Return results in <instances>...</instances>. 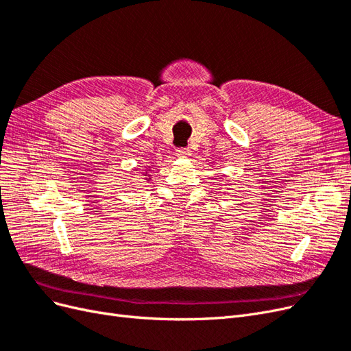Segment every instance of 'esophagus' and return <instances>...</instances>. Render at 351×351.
I'll return each mask as SVG.
<instances>
[{
	"mask_svg": "<svg viewBox=\"0 0 351 351\" xmlns=\"http://www.w3.org/2000/svg\"><path fill=\"white\" fill-rule=\"evenodd\" d=\"M176 155L178 158H189L190 155H192V151L187 149V147H182V149H177L176 151Z\"/></svg>",
	"mask_w": 351,
	"mask_h": 351,
	"instance_id": "1",
	"label": "esophagus"
}]
</instances>
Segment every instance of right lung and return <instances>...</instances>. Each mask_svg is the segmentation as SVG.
<instances>
[{
    "instance_id": "add662e5",
    "label": "right lung",
    "mask_w": 351,
    "mask_h": 351,
    "mask_svg": "<svg viewBox=\"0 0 351 351\" xmlns=\"http://www.w3.org/2000/svg\"><path fill=\"white\" fill-rule=\"evenodd\" d=\"M149 173H151L149 167L145 168V171H142V177H143V180H146V182H151V180H152V176Z\"/></svg>"
}]
</instances>
